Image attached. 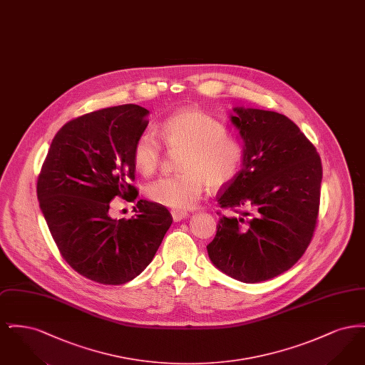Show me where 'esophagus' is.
I'll return each mask as SVG.
<instances>
[{"label":"esophagus","mask_w":365,"mask_h":365,"mask_svg":"<svg viewBox=\"0 0 365 365\" xmlns=\"http://www.w3.org/2000/svg\"><path fill=\"white\" fill-rule=\"evenodd\" d=\"M171 215H173V219H174V222H180V220H183V219L187 216V212H185V210H176V209H173V210H171Z\"/></svg>","instance_id":"1"}]
</instances>
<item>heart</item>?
<instances>
[{
  "label": "heart",
  "mask_w": 365,
  "mask_h": 365,
  "mask_svg": "<svg viewBox=\"0 0 365 365\" xmlns=\"http://www.w3.org/2000/svg\"><path fill=\"white\" fill-rule=\"evenodd\" d=\"M171 152H183L180 174L157 179L146 186V197L167 208L189 209L197 204L207 185L219 189L230 183L242 168L245 145L227 134L226 125L198 109H182L168 116L160 128ZM133 161L139 174H155L163 161V146L152 133L135 140Z\"/></svg>",
  "instance_id": "obj_1"
}]
</instances>
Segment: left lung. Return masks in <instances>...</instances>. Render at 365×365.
<instances>
[{
    "instance_id": "obj_1",
    "label": "left lung",
    "mask_w": 365,
    "mask_h": 365,
    "mask_svg": "<svg viewBox=\"0 0 365 365\" xmlns=\"http://www.w3.org/2000/svg\"><path fill=\"white\" fill-rule=\"evenodd\" d=\"M243 168L216 195L222 210L209 259L245 283L275 278L302 257L320 205L322 160L287 116L234 108Z\"/></svg>"
}]
</instances>
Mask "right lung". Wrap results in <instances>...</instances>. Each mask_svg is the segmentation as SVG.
<instances>
[{"label": "right lung", "mask_w": 365, "mask_h": 365, "mask_svg": "<svg viewBox=\"0 0 365 365\" xmlns=\"http://www.w3.org/2000/svg\"><path fill=\"white\" fill-rule=\"evenodd\" d=\"M149 110L125 104L66 123L54 135L36 195L61 257L79 275L124 284L150 264L173 223L168 209L139 200L131 219H113L112 200L138 197L133 149Z\"/></svg>", "instance_id": "right-lung-1"}]
</instances>
